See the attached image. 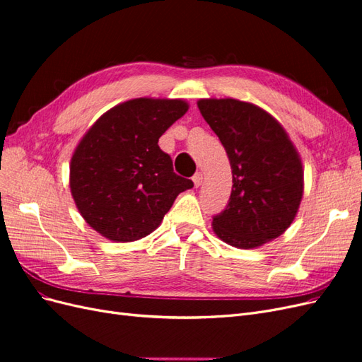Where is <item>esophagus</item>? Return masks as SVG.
<instances>
[{
	"label": "esophagus",
	"instance_id": "34e87169",
	"mask_svg": "<svg viewBox=\"0 0 362 362\" xmlns=\"http://www.w3.org/2000/svg\"><path fill=\"white\" fill-rule=\"evenodd\" d=\"M202 180H204V175H202L201 172L194 173V177H193V184H194V187H199V185L202 184Z\"/></svg>",
	"mask_w": 362,
	"mask_h": 362
}]
</instances>
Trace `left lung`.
Here are the masks:
<instances>
[{
  "instance_id": "1",
  "label": "left lung",
  "mask_w": 362,
  "mask_h": 362,
  "mask_svg": "<svg viewBox=\"0 0 362 362\" xmlns=\"http://www.w3.org/2000/svg\"><path fill=\"white\" fill-rule=\"evenodd\" d=\"M198 108L221 139L233 169V192L213 218L214 234L238 249H255L287 231L303 196V166L279 120L234 98H202Z\"/></svg>"
}]
</instances>
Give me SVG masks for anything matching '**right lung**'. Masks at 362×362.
Wrapping results in <instances>:
<instances>
[{
  "label": "right lung",
  "instance_id": "obj_1",
  "mask_svg": "<svg viewBox=\"0 0 362 362\" xmlns=\"http://www.w3.org/2000/svg\"><path fill=\"white\" fill-rule=\"evenodd\" d=\"M189 103L136 98L96 119L76 145L69 187L86 223L116 243L140 240L163 222L177 196L193 187L173 172L158 139Z\"/></svg>",
  "mask_w": 362,
  "mask_h": 362
}]
</instances>
